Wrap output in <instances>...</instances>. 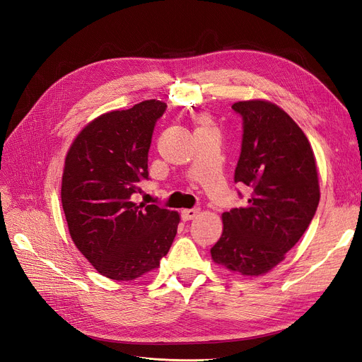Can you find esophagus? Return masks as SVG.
Instances as JSON below:
<instances>
[{
    "label": "esophagus",
    "instance_id": "obj_1",
    "mask_svg": "<svg viewBox=\"0 0 362 362\" xmlns=\"http://www.w3.org/2000/svg\"><path fill=\"white\" fill-rule=\"evenodd\" d=\"M199 213V208H186V210H182V218L185 221L187 220H194Z\"/></svg>",
    "mask_w": 362,
    "mask_h": 362
}]
</instances>
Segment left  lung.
<instances>
[{
	"instance_id": "1",
	"label": "left lung",
	"mask_w": 362,
	"mask_h": 362,
	"mask_svg": "<svg viewBox=\"0 0 362 362\" xmlns=\"http://www.w3.org/2000/svg\"><path fill=\"white\" fill-rule=\"evenodd\" d=\"M232 108L243 129L235 183L250 197L223 213L211 257L232 272L258 276L283 261L308 229L320 201L317 167L307 136L281 108L265 101Z\"/></svg>"
}]
</instances>
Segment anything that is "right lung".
Listing matches in <instances>:
<instances>
[{
  "label": "right lung",
  "mask_w": 362,
  "mask_h": 362,
  "mask_svg": "<svg viewBox=\"0 0 362 362\" xmlns=\"http://www.w3.org/2000/svg\"><path fill=\"white\" fill-rule=\"evenodd\" d=\"M167 105L148 100L105 112L71 144L64 164L62 204L69 232L103 276L133 280L157 269L177 233L179 214L135 204L148 180V152Z\"/></svg>",
  "instance_id": "add662e5"
}]
</instances>
